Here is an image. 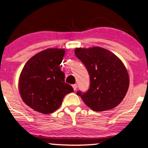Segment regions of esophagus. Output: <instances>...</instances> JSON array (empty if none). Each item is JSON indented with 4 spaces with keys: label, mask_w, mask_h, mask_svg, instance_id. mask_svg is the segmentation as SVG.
<instances>
[{
    "label": "esophagus",
    "mask_w": 148,
    "mask_h": 148,
    "mask_svg": "<svg viewBox=\"0 0 148 148\" xmlns=\"http://www.w3.org/2000/svg\"><path fill=\"white\" fill-rule=\"evenodd\" d=\"M72 87H73V89H74V90L76 91V89H77V85H76V84L72 85Z\"/></svg>",
    "instance_id": "obj_1"
}]
</instances>
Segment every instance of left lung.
Instances as JSON below:
<instances>
[{"label":"left lung","instance_id":"left-lung-1","mask_svg":"<svg viewBox=\"0 0 148 148\" xmlns=\"http://www.w3.org/2000/svg\"><path fill=\"white\" fill-rule=\"evenodd\" d=\"M76 56L81 60L90 76V88L81 91L84 102L95 111L115 108L123 101L130 86V77L125 64L113 53L101 47L76 48Z\"/></svg>","mask_w":148,"mask_h":148}]
</instances>
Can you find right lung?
<instances>
[{"label": "right lung", "mask_w": 148, "mask_h": 148, "mask_svg": "<svg viewBox=\"0 0 148 148\" xmlns=\"http://www.w3.org/2000/svg\"><path fill=\"white\" fill-rule=\"evenodd\" d=\"M65 51L47 49L28 60L18 79V90L25 104L34 111L49 114L56 111L64 97L74 92L64 83V74L60 70Z\"/></svg>", "instance_id": "1"}]
</instances>
